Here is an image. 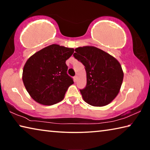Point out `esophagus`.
Instances as JSON below:
<instances>
[{
    "label": "esophagus",
    "instance_id": "34e87169",
    "mask_svg": "<svg viewBox=\"0 0 150 150\" xmlns=\"http://www.w3.org/2000/svg\"><path fill=\"white\" fill-rule=\"evenodd\" d=\"M73 79H74L75 82H76V81H77V76H75V77H73Z\"/></svg>",
    "mask_w": 150,
    "mask_h": 150
}]
</instances>
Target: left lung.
I'll list each match as a JSON object with an SVG mask.
<instances>
[{
  "mask_svg": "<svg viewBox=\"0 0 150 150\" xmlns=\"http://www.w3.org/2000/svg\"><path fill=\"white\" fill-rule=\"evenodd\" d=\"M73 56L85 66L87 85L80 90L86 103L103 106L111 103L119 93L124 73L117 59L93 46L76 48Z\"/></svg>",
  "mask_w": 150,
  "mask_h": 150,
  "instance_id": "left-lung-1",
  "label": "left lung"
}]
</instances>
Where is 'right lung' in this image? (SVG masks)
<instances>
[{"label":"right lung","instance_id":"1","mask_svg":"<svg viewBox=\"0 0 150 150\" xmlns=\"http://www.w3.org/2000/svg\"><path fill=\"white\" fill-rule=\"evenodd\" d=\"M73 48L52 44L32 55L25 63L22 80L28 93L37 103L52 105L63 99L72 77L67 73L66 60Z\"/></svg>","mask_w":150,"mask_h":150}]
</instances>
